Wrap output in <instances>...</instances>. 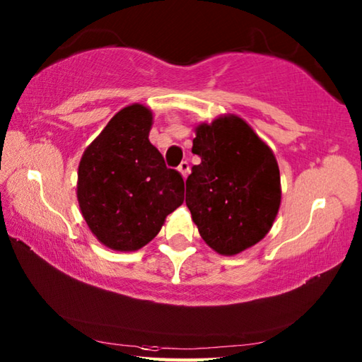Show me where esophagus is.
<instances>
[{
    "label": "esophagus",
    "mask_w": 362,
    "mask_h": 362,
    "mask_svg": "<svg viewBox=\"0 0 362 362\" xmlns=\"http://www.w3.org/2000/svg\"><path fill=\"white\" fill-rule=\"evenodd\" d=\"M179 173H180L183 177H187V175L189 174V164H188V161H182V163L179 164Z\"/></svg>",
    "instance_id": "1"
}]
</instances>
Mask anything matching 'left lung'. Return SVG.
Segmentation results:
<instances>
[{
  "label": "left lung",
  "instance_id": "left-lung-1",
  "mask_svg": "<svg viewBox=\"0 0 362 362\" xmlns=\"http://www.w3.org/2000/svg\"><path fill=\"white\" fill-rule=\"evenodd\" d=\"M194 131L192 152L201 163L187 179V206L210 248L238 255L258 244L279 214L277 160L238 115L201 123Z\"/></svg>",
  "mask_w": 362,
  "mask_h": 362
}]
</instances>
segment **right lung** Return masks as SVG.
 <instances>
[{
    "instance_id": "obj_1",
    "label": "right lung",
    "mask_w": 362,
    "mask_h": 362,
    "mask_svg": "<svg viewBox=\"0 0 362 362\" xmlns=\"http://www.w3.org/2000/svg\"><path fill=\"white\" fill-rule=\"evenodd\" d=\"M152 122L142 104L123 107L78 163V207L96 239L117 252L147 245L183 202L182 175L148 141Z\"/></svg>"
}]
</instances>
